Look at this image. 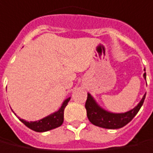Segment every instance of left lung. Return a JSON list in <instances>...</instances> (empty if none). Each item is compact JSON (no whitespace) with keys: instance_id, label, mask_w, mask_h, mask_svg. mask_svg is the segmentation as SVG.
<instances>
[{"instance_id":"1","label":"left lung","mask_w":153,"mask_h":153,"mask_svg":"<svg viewBox=\"0 0 153 153\" xmlns=\"http://www.w3.org/2000/svg\"><path fill=\"white\" fill-rule=\"evenodd\" d=\"M143 77L144 79H146V73L143 74ZM145 97L146 94H144L139 103L133 109L123 114H114L102 109L96 102L90 94H88L87 100L85 102L88 118L91 123L100 128L108 129L121 128L128 124L136 116L142 105L143 104Z\"/></svg>"}]
</instances>
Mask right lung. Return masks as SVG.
Masks as SVG:
<instances>
[{"mask_svg": "<svg viewBox=\"0 0 153 153\" xmlns=\"http://www.w3.org/2000/svg\"><path fill=\"white\" fill-rule=\"evenodd\" d=\"M69 100H70V98L65 99L62 103V106L60 107V108L57 112H54V114H51V115L44 117L40 120H38V121L27 122L24 119H21L20 117H18V118L26 127H28L29 128L32 129L36 132H46V131H49L51 129L56 128L59 126H61L63 122H64V111H65V108L67 106Z\"/></svg>", "mask_w": 153, "mask_h": 153, "instance_id": "right-lung-1", "label": "right lung"}]
</instances>
